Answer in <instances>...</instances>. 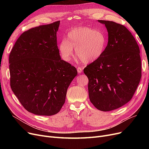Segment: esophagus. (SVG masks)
Here are the masks:
<instances>
[{
  "label": "esophagus",
  "mask_w": 149,
  "mask_h": 149,
  "mask_svg": "<svg viewBox=\"0 0 149 149\" xmlns=\"http://www.w3.org/2000/svg\"><path fill=\"white\" fill-rule=\"evenodd\" d=\"M77 69V72H78V73H79V74L81 73V72H82V71H83V68H81V67H78Z\"/></svg>",
  "instance_id": "esophagus-1"
}]
</instances>
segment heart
Wrapping results in <instances>:
<instances>
[{
  "label": "heart",
  "mask_w": 149,
  "mask_h": 149,
  "mask_svg": "<svg viewBox=\"0 0 149 149\" xmlns=\"http://www.w3.org/2000/svg\"><path fill=\"white\" fill-rule=\"evenodd\" d=\"M107 38L103 31L89 27L72 29L59 45V52L63 60L70 61L74 56V49L79 59L89 63L99 59L105 51Z\"/></svg>",
  "instance_id": "obj_1"
}]
</instances>
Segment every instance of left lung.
Instances as JSON below:
<instances>
[{"label": "left lung", "instance_id": "1", "mask_svg": "<svg viewBox=\"0 0 149 149\" xmlns=\"http://www.w3.org/2000/svg\"><path fill=\"white\" fill-rule=\"evenodd\" d=\"M98 21L107 30V45L103 56L86 67L84 73L89 79L91 102L107 112L132 99L141 77V61L138 45L126 27L112 21Z\"/></svg>", "mask_w": 149, "mask_h": 149}]
</instances>
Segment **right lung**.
Listing matches in <instances>:
<instances>
[{"label":"right lung","mask_w":149,"mask_h":149,"mask_svg":"<svg viewBox=\"0 0 149 149\" xmlns=\"http://www.w3.org/2000/svg\"><path fill=\"white\" fill-rule=\"evenodd\" d=\"M60 21L23 33L9 56L11 88L28 112L57 113L65 102L76 68L61 60L57 46Z\"/></svg>","instance_id":"1"}]
</instances>
